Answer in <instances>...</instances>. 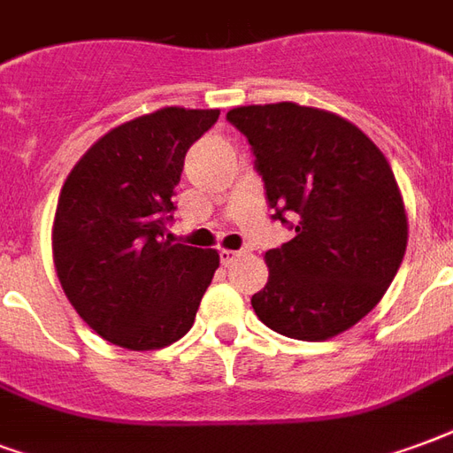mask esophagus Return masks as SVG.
<instances>
[{
  "mask_svg": "<svg viewBox=\"0 0 453 453\" xmlns=\"http://www.w3.org/2000/svg\"><path fill=\"white\" fill-rule=\"evenodd\" d=\"M241 256H243V250H229V249L219 250V258H222L224 265H231V263H236Z\"/></svg>",
  "mask_w": 453,
  "mask_h": 453,
  "instance_id": "esophagus-1",
  "label": "esophagus"
}]
</instances>
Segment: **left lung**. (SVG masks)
Returning a JSON list of instances; mask_svg holds the SVG:
<instances>
[{"mask_svg": "<svg viewBox=\"0 0 453 453\" xmlns=\"http://www.w3.org/2000/svg\"><path fill=\"white\" fill-rule=\"evenodd\" d=\"M256 154L275 219L296 236L265 253L253 311L306 342L335 338L381 302L405 256L408 214L374 142L345 118L309 105H239L226 113Z\"/></svg>", "mask_w": 453, "mask_h": 453, "instance_id": "8db88e82", "label": "left lung"}]
</instances>
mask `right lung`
<instances>
[{
	"label": "right lung",
	"mask_w": 453,
	"mask_h": 453,
	"mask_svg": "<svg viewBox=\"0 0 453 453\" xmlns=\"http://www.w3.org/2000/svg\"><path fill=\"white\" fill-rule=\"evenodd\" d=\"M219 111L158 108L94 142L69 171L52 260L69 303L104 340L161 349L193 328L217 250L171 243L168 212L190 144Z\"/></svg>",
	"instance_id": "1"
}]
</instances>
